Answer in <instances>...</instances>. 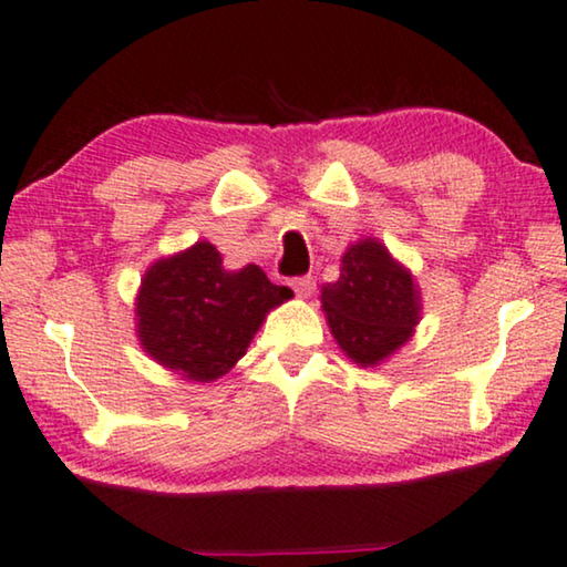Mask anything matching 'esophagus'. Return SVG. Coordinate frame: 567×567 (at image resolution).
Returning <instances> with one entry per match:
<instances>
[{"label": "esophagus", "mask_w": 567, "mask_h": 567, "mask_svg": "<svg viewBox=\"0 0 567 567\" xmlns=\"http://www.w3.org/2000/svg\"><path fill=\"white\" fill-rule=\"evenodd\" d=\"M290 287L295 290V295H298V298H308V295H313V290H316V280L310 275L292 277Z\"/></svg>", "instance_id": "1"}]
</instances>
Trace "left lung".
Wrapping results in <instances>:
<instances>
[{
    "instance_id": "left-lung-1",
    "label": "left lung",
    "mask_w": 567,
    "mask_h": 567,
    "mask_svg": "<svg viewBox=\"0 0 567 567\" xmlns=\"http://www.w3.org/2000/svg\"><path fill=\"white\" fill-rule=\"evenodd\" d=\"M321 300L333 339L362 367L393 354L419 321V292L411 272L370 238L344 254L341 277L323 287Z\"/></svg>"
}]
</instances>
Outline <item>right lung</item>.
<instances>
[{
  "label": "right lung",
  "instance_id": "1",
  "mask_svg": "<svg viewBox=\"0 0 567 567\" xmlns=\"http://www.w3.org/2000/svg\"><path fill=\"white\" fill-rule=\"evenodd\" d=\"M290 295L257 265L228 272L218 249L200 241L143 277L135 308L141 344L187 380H218L246 354L269 308Z\"/></svg>",
  "mask_w": 567,
  "mask_h": 567
}]
</instances>
